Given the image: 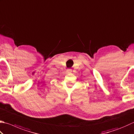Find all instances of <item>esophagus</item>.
I'll return each instance as SVG.
<instances>
[{"instance_id":"obj_1","label":"esophagus","mask_w":134,"mask_h":134,"mask_svg":"<svg viewBox=\"0 0 134 134\" xmlns=\"http://www.w3.org/2000/svg\"><path fill=\"white\" fill-rule=\"evenodd\" d=\"M70 73V70H67V74H69Z\"/></svg>"}]
</instances>
